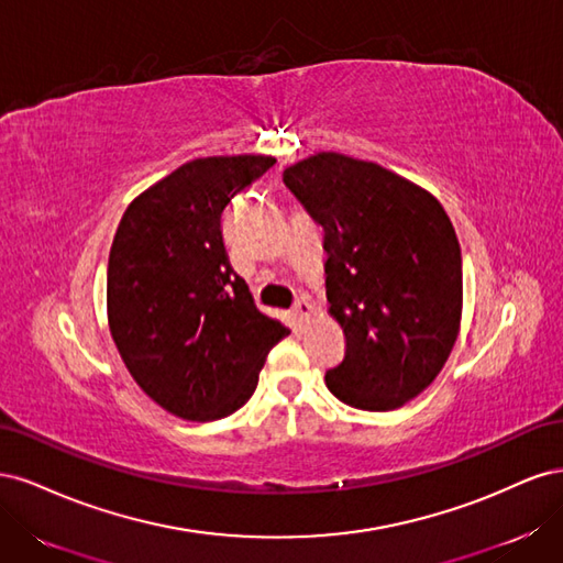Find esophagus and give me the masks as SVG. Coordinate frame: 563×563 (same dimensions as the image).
I'll return each mask as SVG.
<instances>
[{"label":"esophagus","instance_id":"obj_1","mask_svg":"<svg viewBox=\"0 0 563 563\" xmlns=\"http://www.w3.org/2000/svg\"><path fill=\"white\" fill-rule=\"evenodd\" d=\"M312 312H314V308H312V302H310L308 298H300V300L294 305V314H296V319H298L300 323H302L305 319H310Z\"/></svg>","mask_w":563,"mask_h":563}]
</instances>
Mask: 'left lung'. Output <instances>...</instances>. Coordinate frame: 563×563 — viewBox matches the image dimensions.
I'll use <instances>...</instances> for the list:
<instances>
[{"label": "left lung", "instance_id": "8db88e82", "mask_svg": "<svg viewBox=\"0 0 563 563\" xmlns=\"http://www.w3.org/2000/svg\"><path fill=\"white\" fill-rule=\"evenodd\" d=\"M284 183L323 228L329 314L345 333L333 395L395 411L444 368L463 317V261L434 195L380 164L317 152Z\"/></svg>", "mask_w": 563, "mask_h": 563}]
</instances>
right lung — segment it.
Segmentation results:
<instances>
[{"instance_id": "add662e5", "label": "right lung", "mask_w": 563, "mask_h": 563, "mask_svg": "<svg viewBox=\"0 0 563 563\" xmlns=\"http://www.w3.org/2000/svg\"><path fill=\"white\" fill-rule=\"evenodd\" d=\"M275 157H201L124 211L108 261V323L145 395L185 420L242 408L288 329L255 308L223 244L228 203Z\"/></svg>"}]
</instances>
